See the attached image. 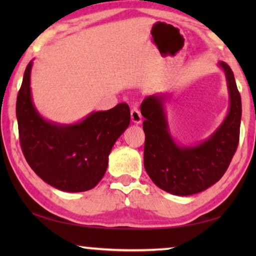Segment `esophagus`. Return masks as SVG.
<instances>
[{"label":"esophagus","mask_w":256,"mask_h":256,"mask_svg":"<svg viewBox=\"0 0 256 256\" xmlns=\"http://www.w3.org/2000/svg\"><path fill=\"white\" fill-rule=\"evenodd\" d=\"M131 120H132V122L136 123V124H140L141 123L142 115H141L140 110H138L136 107H133L132 110H131Z\"/></svg>","instance_id":"34e87169"}]
</instances>
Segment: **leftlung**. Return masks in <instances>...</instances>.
<instances>
[{
	"label": "left lung",
	"mask_w": 256,
	"mask_h": 256,
	"mask_svg": "<svg viewBox=\"0 0 256 256\" xmlns=\"http://www.w3.org/2000/svg\"><path fill=\"white\" fill-rule=\"evenodd\" d=\"M227 79L229 112L222 124L208 138L193 146H178L170 133L164 104L167 94H152L141 104L144 168L154 183L174 196H192L216 183L226 172L240 141L242 100L230 66L220 62Z\"/></svg>",
	"instance_id": "1"
}]
</instances>
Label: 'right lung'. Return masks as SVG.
Wrapping results in <instances>:
<instances>
[{"instance_id": "add662e5", "label": "right lung", "mask_w": 256, "mask_h": 256, "mask_svg": "<svg viewBox=\"0 0 256 256\" xmlns=\"http://www.w3.org/2000/svg\"><path fill=\"white\" fill-rule=\"evenodd\" d=\"M32 62L26 68L16 97L19 140L26 160L40 178L66 192H84L96 186L107 170L112 146L128 128L131 114L120 102L94 112L81 122L60 125L42 118L30 90Z\"/></svg>"}]
</instances>
